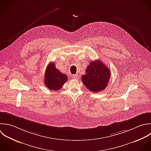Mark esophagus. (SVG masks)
<instances>
[{"instance_id": "1", "label": "esophagus", "mask_w": 151, "mask_h": 151, "mask_svg": "<svg viewBox=\"0 0 151 151\" xmlns=\"http://www.w3.org/2000/svg\"><path fill=\"white\" fill-rule=\"evenodd\" d=\"M72 78L73 79H78V78H79V75L78 74H75V75H72Z\"/></svg>"}]
</instances>
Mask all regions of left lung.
I'll list each match as a JSON object with an SVG mask.
<instances>
[{"label":"left lung","instance_id":"8db88e82","mask_svg":"<svg viewBox=\"0 0 151 151\" xmlns=\"http://www.w3.org/2000/svg\"><path fill=\"white\" fill-rule=\"evenodd\" d=\"M85 72L81 79L89 90L96 93L106 88L111 78V73L109 69L101 60L91 62Z\"/></svg>","mask_w":151,"mask_h":151}]
</instances>
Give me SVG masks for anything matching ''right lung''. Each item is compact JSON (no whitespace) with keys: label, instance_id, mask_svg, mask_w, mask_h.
Listing matches in <instances>:
<instances>
[{"label":"right lung","instance_id":"right-lung-1","mask_svg":"<svg viewBox=\"0 0 151 151\" xmlns=\"http://www.w3.org/2000/svg\"><path fill=\"white\" fill-rule=\"evenodd\" d=\"M67 81L68 76L56 68L55 63L48 65L44 80L45 84L48 89L53 91L59 90Z\"/></svg>","mask_w":151,"mask_h":151}]
</instances>
